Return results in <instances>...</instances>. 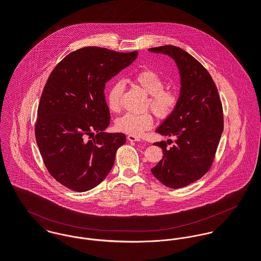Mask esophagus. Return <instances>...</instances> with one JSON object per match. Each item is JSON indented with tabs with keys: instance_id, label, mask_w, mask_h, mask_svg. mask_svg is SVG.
<instances>
[{
	"instance_id": "1",
	"label": "esophagus",
	"mask_w": 261,
	"mask_h": 261,
	"mask_svg": "<svg viewBox=\"0 0 261 261\" xmlns=\"http://www.w3.org/2000/svg\"><path fill=\"white\" fill-rule=\"evenodd\" d=\"M127 140H128L129 142H140V141H141V139H140L139 137L134 136V135H128V136H127Z\"/></svg>"
}]
</instances>
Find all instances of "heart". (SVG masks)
Instances as JSON below:
<instances>
[{
	"instance_id": "1",
	"label": "heart",
	"mask_w": 261,
	"mask_h": 261,
	"mask_svg": "<svg viewBox=\"0 0 261 261\" xmlns=\"http://www.w3.org/2000/svg\"><path fill=\"white\" fill-rule=\"evenodd\" d=\"M134 83L149 94L147 109H149L159 119H167L176 111L179 103V93L173 87L166 86V79L163 75L151 68H144L135 74ZM125 89L123 81L113 82L107 93V103L112 112H119L121 98ZM154 118L150 112L143 113H126L115 121L117 130L138 136L149 129Z\"/></svg>"
}]
</instances>
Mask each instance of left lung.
Returning <instances> with one entry per match:
<instances>
[{"label":"left lung","mask_w":261,"mask_h":261,"mask_svg":"<svg viewBox=\"0 0 261 261\" xmlns=\"http://www.w3.org/2000/svg\"><path fill=\"white\" fill-rule=\"evenodd\" d=\"M149 50L171 56L181 75L178 107L155 130L163 136H176L177 140L170 149L164 141L154 143L164 155L150 170L165 186L179 189L210 170L223 133L222 103L211 75L191 54L172 45Z\"/></svg>","instance_id":"8db88e82"}]
</instances>
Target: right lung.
I'll list each match as a JSON object with an SVG mask.
<instances>
[{"instance_id": "obj_1", "label": "right lung", "mask_w": 261, "mask_h": 261, "mask_svg": "<svg viewBox=\"0 0 261 261\" xmlns=\"http://www.w3.org/2000/svg\"><path fill=\"white\" fill-rule=\"evenodd\" d=\"M137 56L138 51L83 47L65 56L49 75L38 106L35 137L46 169L61 185L85 192L111 172L126 138L103 133L111 122L105 87Z\"/></svg>"}]
</instances>
